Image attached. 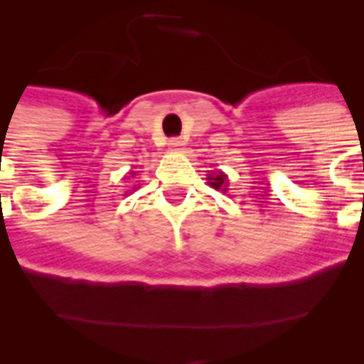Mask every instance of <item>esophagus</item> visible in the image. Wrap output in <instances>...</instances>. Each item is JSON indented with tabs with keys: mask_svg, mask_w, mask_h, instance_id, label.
<instances>
[{
	"mask_svg": "<svg viewBox=\"0 0 364 364\" xmlns=\"http://www.w3.org/2000/svg\"><path fill=\"white\" fill-rule=\"evenodd\" d=\"M168 147H170V151H181V149L185 147V141L179 139V137H173V139H170V143H168Z\"/></svg>",
	"mask_w": 364,
	"mask_h": 364,
	"instance_id": "esophagus-1",
	"label": "esophagus"
}]
</instances>
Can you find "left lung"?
<instances>
[{
	"instance_id": "1",
	"label": "left lung",
	"mask_w": 364,
	"mask_h": 364,
	"mask_svg": "<svg viewBox=\"0 0 364 364\" xmlns=\"http://www.w3.org/2000/svg\"><path fill=\"white\" fill-rule=\"evenodd\" d=\"M208 179V185L211 188H215V191H223V193H227L228 191V177L223 173V171H215V173H210V176L205 177Z\"/></svg>"
}]
</instances>
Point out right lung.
Returning a JSON list of instances; mask_svg holds the SVG:
<instances>
[{"mask_svg":"<svg viewBox=\"0 0 364 364\" xmlns=\"http://www.w3.org/2000/svg\"><path fill=\"white\" fill-rule=\"evenodd\" d=\"M130 176H132V177H134V176H136V171H130Z\"/></svg>","mask_w":364,"mask_h":364,"instance_id":"right-lung-1","label":"right lung"}]
</instances>
